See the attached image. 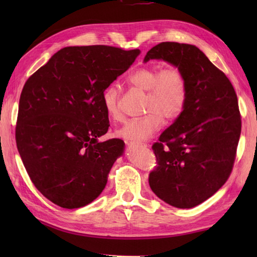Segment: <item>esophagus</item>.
Returning <instances> with one entry per match:
<instances>
[{
  "label": "esophagus",
  "instance_id": "esophagus-1",
  "mask_svg": "<svg viewBox=\"0 0 257 257\" xmlns=\"http://www.w3.org/2000/svg\"><path fill=\"white\" fill-rule=\"evenodd\" d=\"M129 146H133V147H147L146 144H140V143H134V141H129L128 143Z\"/></svg>",
  "mask_w": 257,
  "mask_h": 257
}]
</instances>
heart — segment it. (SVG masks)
<instances>
[{"label":"heart","instance_id":"1","mask_svg":"<svg viewBox=\"0 0 257 257\" xmlns=\"http://www.w3.org/2000/svg\"><path fill=\"white\" fill-rule=\"evenodd\" d=\"M128 81L136 88L146 91L144 111L146 116L130 119L116 130L120 138L143 141L162 127L163 119L172 122L181 116L188 100V84L182 70L177 66H145L129 75ZM120 88L116 84L103 90V108L110 118H121Z\"/></svg>","mask_w":257,"mask_h":257}]
</instances>
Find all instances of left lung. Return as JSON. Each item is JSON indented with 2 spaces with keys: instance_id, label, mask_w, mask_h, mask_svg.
Instances as JSON below:
<instances>
[{
  "instance_id": "8db88e82",
  "label": "left lung",
  "mask_w": 257,
  "mask_h": 257,
  "mask_svg": "<svg viewBox=\"0 0 257 257\" xmlns=\"http://www.w3.org/2000/svg\"><path fill=\"white\" fill-rule=\"evenodd\" d=\"M154 58L182 70L188 100L152 145L157 166L149 185L168 204L190 209L214 194L232 172L242 128L237 96L225 74L194 45L162 42L145 62Z\"/></svg>"
}]
</instances>
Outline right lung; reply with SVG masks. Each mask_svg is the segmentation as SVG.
<instances>
[{"label": "right lung", "mask_w": 257, "mask_h": 257, "mask_svg": "<svg viewBox=\"0 0 257 257\" xmlns=\"http://www.w3.org/2000/svg\"><path fill=\"white\" fill-rule=\"evenodd\" d=\"M139 53L106 45L65 47L26 80L16 146L31 181L54 204L77 209L105 189L124 144L97 140L110 125L101 95Z\"/></svg>", "instance_id": "add662e5"}]
</instances>
